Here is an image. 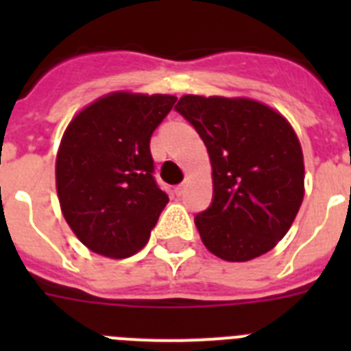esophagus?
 Masks as SVG:
<instances>
[{
	"instance_id": "34e87169",
	"label": "esophagus",
	"mask_w": 351,
	"mask_h": 351,
	"mask_svg": "<svg viewBox=\"0 0 351 351\" xmlns=\"http://www.w3.org/2000/svg\"><path fill=\"white\" fill-rule=\"evenodd\" d=\"M186 191V184L184 182H182V184H179V186H176V195H179V197H181L182 193H184Z\"/></svg>"
}]
</instances>
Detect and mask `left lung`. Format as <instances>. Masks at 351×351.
Masks as SVG:
<instances>
[{"label": "left lung", "instance_id": "left-lung-1", "mask_svg": "<svg viewBox=\"0 0 351 351\" xmlns=\"http://www.w3.org/2000/svg\"><path fill=\"white\" fill-rule=\"evenodd\" d=\"M207 147L214 200L197 214L204 246L226 262L265 255L304 200V154L276 108L246 96L184 95L176 105Z\"/></svg>", "mask_w": 351, "mask_h": 351}]
</instances>
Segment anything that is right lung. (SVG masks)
Instances as JSON below:
<instances>
[{
  "label": "right lung",
  "mask_w": 351,
  "mask_h": 351,
  "mask_svg": "<svg viewBox=\"0 0 351 351\" xmlns=\"http://www.w3.org/2000/svg\"><path fill=\"white\" fill-rule=\"evenodd\" d=\"M176 100L114 91L68 123L56 154V190L68 226L88 250L126 258L147 244L169 202L154 182L149 141Z\"/></svg>",
  "instance_id": "add662e5"
}]
</instances>
